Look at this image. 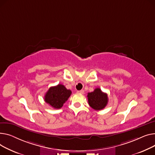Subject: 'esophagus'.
<instances>
[{
    "label": "esophagus",
    "mask_w": 155,
    "mask_h": 155,
    "mask_svg": "<svg viewBox=\"0 0 155 155\" xmlns=\"http://www.w3.org/2000/svg\"><path fill=\"white\" fill-rule=\"evenodd\" d=\"M77 93H79V94H84V90H80V91H78Z\"/></svg>",
    "instance_id": "1"
}]
</instances>
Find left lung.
<instances>
[{
    "label": "left lung",
    "instance_id": "8db88e82",
    "mask_svg": "<svg viewBox=\"0 0 155 155\" xmlns=\"http://www.w3.org/2000/svg\"><path fill=\"white\" fill-rule=\"evenodd\" d=\"M88 103L95 110L99 111L104 109L107 104V94L102 92L100 88H96L94 91L87 93Z\"/></svg>",
    "mask_w": 155,
    "mask_h": 155
}]
</instances>
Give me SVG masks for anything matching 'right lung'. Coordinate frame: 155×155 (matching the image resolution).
I'll use <instances>...</instances> for the list:
<instances>
[{"instance_id": "obj_1", "label": "right lung", "mask_w": 155, "mask_h": 155, "mask_svg": "<svg viewBox=\"0 0 155 155\" xmlns=\"http://www.w3.org/2000/svg\"><path fill=\"white\" fill-rule=\"evenodd\" d=\"M72 92L62 84L51 87L44 96L45 102L55 109H60L68 99Z\"/></svg>"}]
</instances>
